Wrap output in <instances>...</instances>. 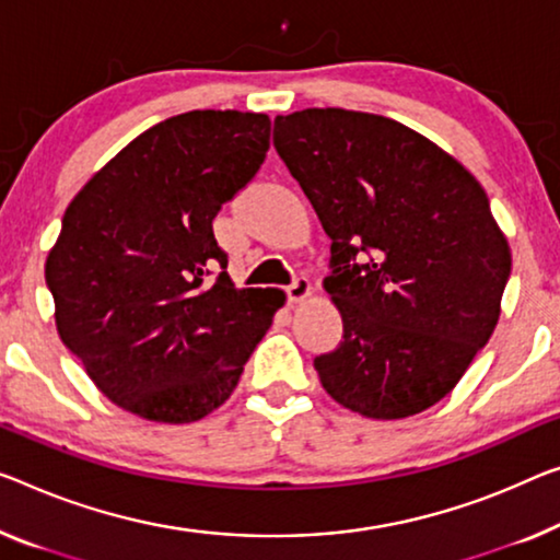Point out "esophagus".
<instances>
[{"label":"esophagus","instance_id":"esophagus-1","mask_svg":"<svg viewBox=\"0 0 560 560\" xmlns=\"http://www.w3.org/2000/svg\"><path fill=\"white\" fill-rule=\"evenodd\" d=\"M312 294V283H308V279H304V277H299V279H294L287 287V299L291 304H296V302H304V299Z\"/></svg>","mask_w":560,"mask_h":560}]
</instances>
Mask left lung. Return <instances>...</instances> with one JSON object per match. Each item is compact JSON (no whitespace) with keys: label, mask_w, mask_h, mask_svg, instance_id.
Returning <instances> with one entry per match:
<instances>
[{"label":"left lung","mask_w":560,"mask_h":560,"mask_svg":"<svg viewBox=\"0 0 560 560\" xmlns=\"http://www.w3.org/2000/svg\"><path fill=\"white\" fill-rule=\"evenodd\" d=\"M273 148L331 238L324 289L341 314L322 387L374 420L428 410L488 345L511 248L478 180L382 115L308 107L273 120Z\"/></svg>","instance_id":"8db88e82"}]
</instances>
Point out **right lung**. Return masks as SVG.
I'll return each instance as SVG.
<instances>
[{
	"mask_svg": "<svg viewBox=\"0 0 560 560\" xmlns=\"http://www.w3.org/2000/svg\"><path fill=\"white\" fill-rule=\"evenodd\" d=\"M269 136L261 113L175 115L67 206L45 264L57 331L122 410L171 424L213 412L287 299L233 287L213 236L221 206L261 168Z\"/></svg>",
	"mask_w": 560,
	"mask_h": 560,
	"instance_id": "obj_1",
	"label": "right lung"
}]
</instances>
